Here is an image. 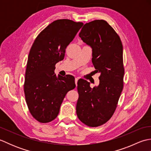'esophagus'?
Segmentation results:
<instances>
[{
    "instance_id": "esophagus-1",
    "label": "esophagus",
    "mask_w": 151,
    "mask_h": 151,
    "mask_svg": "<svg viewBox=\"0 0 151 151\" xmlns=\"http://www.w3.org/2000/svg\"><path fill=\"white\" fill-rule=\"evenodd\" d=\"M78 81V78H75V84L76 86H77V82Z\"/></svg>"
}]
</instances>
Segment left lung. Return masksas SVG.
<instances>
[{
  "instance_id": "left-lung-1",
  "label": "left lung",
  "mask_w": 151,
  "mask_h": 151,
  "mask_svg": "<svg viewBox=\"0 0 151 151\" xmlns=\"http://www.w3.org/2000/svg\"><path fill=\"white\" fill-rule=\"evenodd\" d=\"M79 36L92 48L93 65L101 75L99 85L93 88L86 80H78L76 114L83 123L96 127L112 117L123 89V45L116 32L104 20L85 24Z\"/></svg>"
}]
</instances>
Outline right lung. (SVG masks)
<instances>
[{
    "mask_svg": "<svg viewBox=\"0 0 151 151\" xmlns=\"http://www.w3.org/2000/svg\"><path fill=\"white\" fill-rule=\"evenodd\" d=\"M83 24L69 19L54 21L41 32L31 47L24 92L30 113L40 123L56 118L67 93L75 88L74 76H57L54 70Z\"/></svg>",
    "mask_w": 151,
    "mask_h": 151,
    "instance_id": "1",
    "label": "right lung"
}]
</instances>
